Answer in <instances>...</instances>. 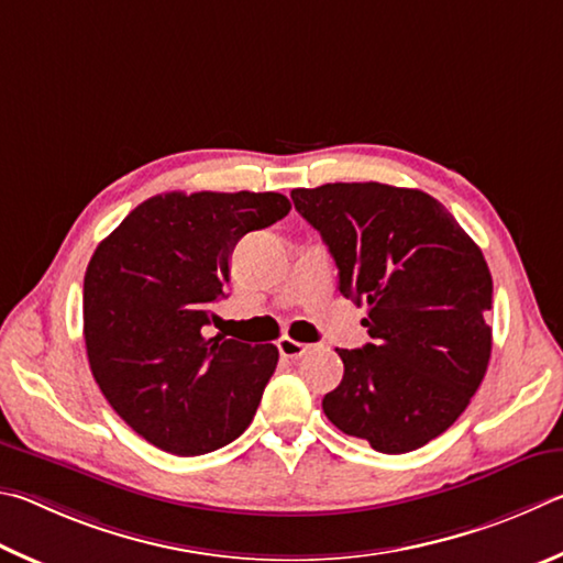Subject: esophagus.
Listing matches in <instances>:
<instances>
[{
	"mask_svg": "<svg viewBox=\"0 0 563 563\" xmlns=\"http://www.w3.org/2000/svg\"><path fill=\"white\" fill-rule=\"evenodd\" d=\"M276 346H279V353H282L284 358H301L303 353L309 351L307 343H299V341H294V339H289V336H282L279 343H276Z\"/></svg>",
	"mask_w": 563,
	"mask_h": 563,
	"instance_id": "34e87169",
	"label": "esophagus"
}]
</instances>
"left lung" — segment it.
I'll return each mask as SVG.
<instances>
[{
	"label": "left lung",
	"instance_id": "left-lung-1",
	"mask_svg": "<svg viewBox=\"0 0 563 563\" xmlns=\"http://www.w3.org/2000/svg\"><path fill=\"white\" fill-rule=\"evenodd\" d=\"M339 266V291L366 307L371 343L336 349L323 412L386 455L418 450L455 422L487 373L492 274L435 197L383 183L291 190Z\"/></svg>",
	"mask_w": 563,
	"mask_h": 563
}]
</instances>
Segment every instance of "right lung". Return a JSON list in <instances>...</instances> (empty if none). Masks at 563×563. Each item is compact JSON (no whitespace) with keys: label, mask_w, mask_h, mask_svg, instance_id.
<instances>
[{"label":"right lung","mask_w":563,"mask_h":563,"mask_svg":"<svg viewBox=\"0 0 563 563\" xmlns=\"http://www.w3.org/2000/svg\"><path fill=\"white\" fill-rule=\"evenodd\" d=\"M279 192H165L96 246L84 276L88 366L111 408L180 457L230 445L279 361L272 343L205 336L246 232L287 217Z\"/></svg>","instance_id":"obj_1"}]
</instances>
